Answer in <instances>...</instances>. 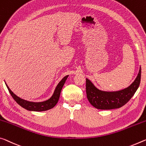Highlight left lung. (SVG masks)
Here are the masks:
<instances>
[{
  "label": "left lung",
  "mask_w": 146,
  "mask_h": 146,
  "mask_svg": "<svg viewBox=\"0 0 146 146\" xmlns=\"http://www.w3.org/2000/svg\"><path fill=\"white\" fill-rule=\"evenodd\" d=\"M141 78V68L139 73L132 84L127 88L117 92H104L98 90L86 78V90L89 102L98 109L110 110L118 108L130 100L139 87Z\"/></svg>",
  "instance_id": "8db88e82"
}]
</instances>
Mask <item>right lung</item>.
<instances>
[{"label":"right lung","mask_w":146,"mask_h":146,"mask_svg":"<svg viewBox=\"0 0 146 146\" xmlns=\"http://www.w3.org/2000/svg\"><path fill=\"white\" fill-rule=\"evenodd\" d=\"M68 77V75L64 77L61 80V81L58 83V84L57 85L56 89L54 90V94H53L51 98L45 101H43V102H38V103L28 101L19 98V97L16 96L15 94H13V92L11 91V90L9 88L8 85L6 84V85L7 88H8L9 92H10L11 96H12L13 99H14L16 102L19 104L21 106H22L23 108H24L28 110L41 112V111H45V110L51 109V108H52L55 105H56L58 101L60 95V92L62 89V87H63V86L64 85V83L66 82V80H67V78Z\"/></svg>","instance_id":"add662e5"}]
</instances>
